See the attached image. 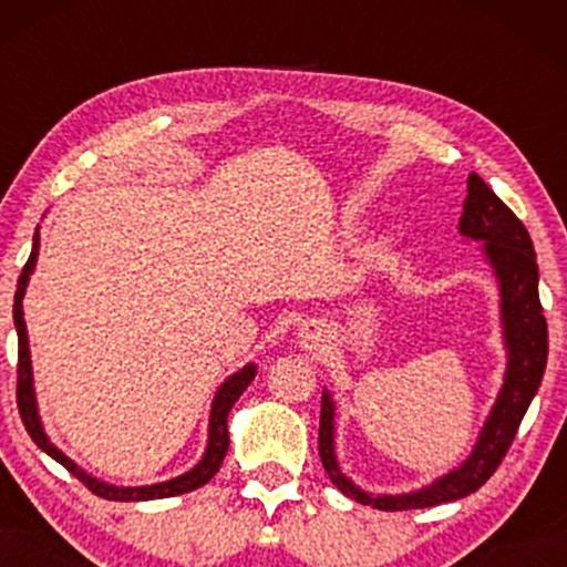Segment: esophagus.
<instances>
[{"label":"esophagus","mask_w":567,"mask_h":567,"mask_svg":"<svg viewBox=\"0 0 567 567\" xmlns=\"http://www.w3.org/2000/svg\"><path fill=\"white\" fill-rule=\"evenodd\" d=\"M298 338H301V347L306 349H320L324 343V330L322 324L306 322L301 330H298Z\"/></svg>","instance_id":"obj_1"}]
</instances>
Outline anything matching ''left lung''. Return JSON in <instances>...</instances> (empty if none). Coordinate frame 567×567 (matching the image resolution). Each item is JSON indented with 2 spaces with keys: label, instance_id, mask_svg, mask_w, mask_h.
<instances>
[{
  "label": "left lung",
  "instance_id": "8db88e82",
  "mask_svg": "<svg viewBox=\"0 0 567 567\" xmlns=\"http://www.w3.org/2000/svg\"><path fill=\"white\" fill-rule=\"evenodd\" d=\"M458 231L464 237L485 243L483 250L493 271H496L501 290V324H504L506 357H509L506 360L504 386H501L496 405L487 415L470 458L458 470L434 480L432 485L413 493H402V496H373V493L357 487L341 472L333 445L336 405L330 394L324 392L320 410V458L324 472L330 474V480L343 496L373 506V509H424V506L447 504V501L464 498L480 491L504 461L525 410H528L530 400L542 386L546 354H549V333H546L544 309L542 301H538V264L528 229L493 194V188L477 173H472L470 181H466V199Z\"/></svg>",
  "mask_w": 567,
  "mask_h": 567
}]
</instances>
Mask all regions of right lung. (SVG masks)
<instances>
[{
	"mask_svg": "<svg viewBox=\"0 0 567 567\" xmlns=\"http://www.w3.org/2000/svg\"><path fill=\"white\" fill-rule=\"evenodd\" d=\"M39 231L34 234V247H31V256L25 261L21 277H18V290H16V303H12V320H16V330H18V413H21V421L25 426V432L31 434V440L42 447L44 453L53 455L61 466L74 474L80 483L93 491L95 496L109 498V501H152V498H171V496H181V493L197 491L205 483H210L216 477V472L224 464V455L229 451V426H226V419H229V410L234 408V402L239 400V394L250 386V381L256 379V365H245L239 373H234L220 383V389L216 392V400H213V410H210V426H207V451L202 455V461L194 466L192 472L181 474V477L167 480V483H157V485H143V487H116L109 483H101V480L90 477L87 472H82L69 455H63L53 442L48 440L44 434L42 421H39L37 413V396H34V379H31V357H29V336H25V320H23V296H25V285H29L31 271L37 266V256H39Z\"/></svg>",
	"mask_w": 567,
	"mask_h": 567,
	"instance_id": "1",
	"label": "right lung"
}]
</instances>
